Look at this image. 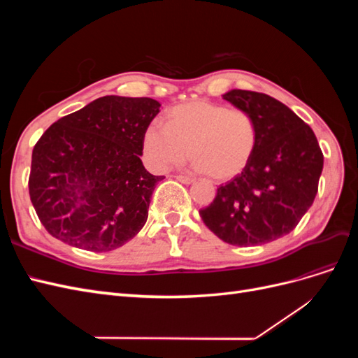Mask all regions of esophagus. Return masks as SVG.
Here are the masks:
<instances>
[{
    "instance_id": "esophagus-1",
    "label": "esophagus",
    "mask_w": 358,
    "mask_h": 358,
    "mask_svg": "<svg viewBox=\"0 0 358 358\" xmlns=\"http://www.w3.org/2000/svg\"><path fill=\"white\" fill-rule=\"evenodd\" d=\"M176 179H178L179 182H182V183H187V185H189V183H192V182H194V178L187 176V175H178V176H176Z\"/></svg>"
}]
</instances>
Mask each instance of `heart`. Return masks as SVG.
<instances>
[{"label": "heart", "instance_id": "b5f03b06", "mask_svg": "<svg viewBox=\"0 0 358 358\" xmlns=\"http://www.w3.org/2000/svg\"><path fill=\"white\" fill-rule=\"evenodd\" d=\"M257 140V124L248 112L209 101H191L173 107L166 125L150 122L143 146L149 162L158 170L180 164L189 149L199 171L216 180H227L248 167Z\"/></svg>", "mask_w": 358, "mask_h": 358}]
</instances>
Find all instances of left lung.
I'll use <instances>...</instances> for the list:
<instances>
[{
  "label": "left lung",
  "mask_w": 358,
  "mask_h": 358,
  "mask_svg": "<svg viewBox=\"0 0 358 358\" xmlns=\"http://www.w3.org/2000/svg\"><path fill=\"white\" fill-rule=\"evenodd\" d=\"M222 96L254 117L257 149L241 175L216 189L200 216L230 245L273 242L294 230L315 200L321 148L312 128L273 96L243 90Z\"/></svg>",
  "instance_id": "obj_1"
}]
</instances>
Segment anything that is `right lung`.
<instances>
[{"instance_id":"add662e5","label":"right lung","mask_w":358,"mask_h":358,"mask_svg":"<svg viewBox=\"0 0 358 358\" xmlns=\"http://www.w3.org/2000/svg\"><path fill=\"white\" fill-rule=\"evenodd\" d=\"M157 100L106 95L52 124L32 149L29 197L55 239L91 252L125 245L143 229L164 176L143 167V136Z\"/></svg>"}]
</instances>
